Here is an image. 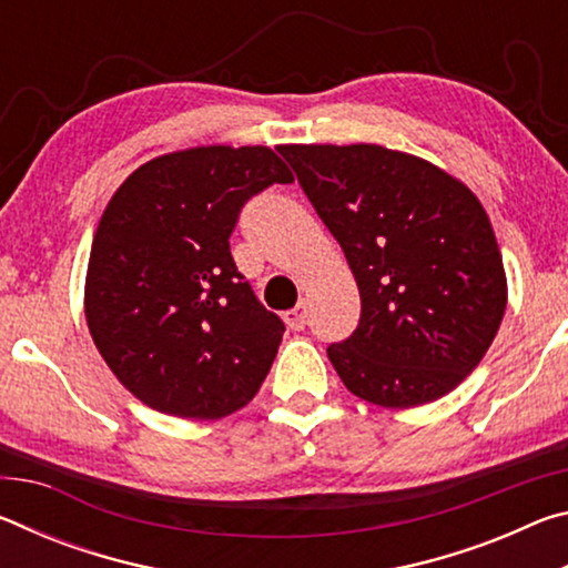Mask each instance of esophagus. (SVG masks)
Here are the masks:
<instances>
[{
    "instance_id": "obj_1",
    "label": "esophagus",
    "mask_w": 568,
    "mask_h": 568,
    "mask_svg": "<svg viewBox=\"0 0 568 568\" xmlns=\"http://www.w3.org/2000/svg\"><path fill=\"white\" fill-rule=\"evenodd\" d=\"M283 321H285L287 328H293V331H303L305 325H307V303H305V301H301V303H297V305L293 307V311H285Z\"/></svg>"
}]
</instances>
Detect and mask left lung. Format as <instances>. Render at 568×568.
<instances>
[{
    "label": "left lung",
    "mask_w": 568,
    "mask_h": 568,
    "mask_svg": "<svg viewBox=\"0 0 568 568\" xmlns=\"http://www.w3.org/2000/svg\"><path fill=\"white\" fill-rule=\"evenodd\" d=\"M361 291L328 358L353 396L413 408L454 390L504 321L508 283L488 213L434 162L371 142L281 145Z\"/></svg>",
    "instance_id": "8db88e82"
}]
</instances>
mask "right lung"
Wrapping results in <instances>:
<instances>
[{"mask_svg": "<svg viewBox=\"0 0 568 568\" xmlns=\"http://www.w3.org/2000/svg\"><path fill=\"white\" fill-rule=\"evenodd\" d=\"M293 172L265 145L152 158L114 190L94 230L84 318L124 388L160 413L217 420L255 398L285 325L237 273L240 207Z\"/></svg>", "mask_w": 568, "mask_h": 568, "instance_id": "right-lung-1", "label": "right lung"}]
</instances>
